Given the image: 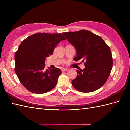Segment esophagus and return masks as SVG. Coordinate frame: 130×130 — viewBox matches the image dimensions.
Here are the masks:
<instances>
[{
  "instance_id": "esophagus-1",
  "label": "esophagus",
  "mask_w": 130,
  "mask_h": 130,
  "mask_svg": "<svg viewBox=\"0 0 130 130\" xmlns=\"http://www.w3.org/2000/svg\"><path fill=\"white\" fill-rule=\"evenodd\" d=\"M68 69H67V68H62V69H61V70H62V72H65V71H66V70H67Z\"/></svg>"
}]
</instances>
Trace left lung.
Masks as SVG:
<instances>
[{
    "label": "left lung",
    "mask_w": 130,
    "mask_h": 130,
    "mask_svg": "<svg viewBox=\"0 0 130 130\" xmlns=\"http://www.w3.org/2000/svg\"><path fill=\"white\" fill-rule=\"evenodd\" d=\"M75 47L77 55L75 61L82 59L85 68L77 70V77L72 81L79 92L89 93L101 87L107 80L113 67L110 48L100 36L90 31L81 30L63 33Z\"/></svg>",
    "instance_id": "8db88e82"
}]
</instances>
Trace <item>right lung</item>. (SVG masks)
I'll use <instances>...</instances> for the list:
<instances>
[{
	"mask_svg": "<svg viewBox=\"0 0 130 130\" xmlns=\"http://www.w3.org/2000/svg\"><path fill=\"white\" fill-rule=\"evenodd\" d=\"M66 39L62 34L36 33L22 42L15 54L14 70L29 91L43 94L56 85L61 70L58 68L45 70V61L58 43Z\"/></svg>",
	"mask_w": 130,
	"mask_h": 130,
	"instance_id": "1",
	"label": "right lung"
}]
</instances>
